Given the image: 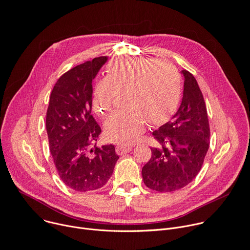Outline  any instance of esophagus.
<instances>
[{
	"label": "esophagus",
	"instance_id": "34e87169",
	"mask_svg": "<svg viewBox=\"0 0 250 250\" xmlns=\"http://www.w3.org/2000/svg\"><path fill=\"white\" fill-rule=\"evenodd\" d=\"M132 151V146H123V145H120V146H116V153L117 155L119 156H123L129 152Z\"/></svg>",
	"mask_w": 250,
	"mask_h": 250
}]
</instances>
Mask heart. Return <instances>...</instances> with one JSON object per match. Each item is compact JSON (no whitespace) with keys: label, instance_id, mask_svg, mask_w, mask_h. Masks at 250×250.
Masks as SVG:
<instances>
[{"label":"heart","instance_id":"heart-1","mask_svg":"<svg viewBox=\"0 0 250 250\" xmlns=\"http://www.w3.org/2000/svg\"><path fill=\"white\" fill-rule=\"evenodd\" d=\"M106 77L96 80L92 105L99 115L113 109L123 95L124 109L105 122L107 138L121 145L134 142L144 123L160 126L175 112L180 99L181 81L177 69L167 61L117 58L106 67Z\"/></svg>","mask_w":250,"mask_h":250}]
</instances>
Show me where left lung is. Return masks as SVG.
I'll use <instances>...</instances> for the list:
<instances>
[{
    "label": "left lung",
    "instance_id": "1",
    "mask_svg": "<svg viewBox=\"0 0 250 250\" xmlns=\"http://www.w3.org/2000/svg\"><path fill=\"white\" fill-rule=\"evenodd\" d=\"M181 104L172 119L153 132L158 142L142 168L144 183L158 192L188 185L201 170L210 144V125L202 91L186 70Z\"/></svg>",
    "mask_w": 250,
    "mask_h": 250
}]
</instances>
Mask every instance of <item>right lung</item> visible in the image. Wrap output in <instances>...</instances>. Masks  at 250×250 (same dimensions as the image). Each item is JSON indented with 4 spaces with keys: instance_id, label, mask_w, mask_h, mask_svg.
I'll return each instance as SVG.
<instances>
[{
    "instance_id": "1",
    "label": "right lung",
    "mask_w": 250,
    "mask_h": 250,
    "mask_svg": "<svg viewBox=\"0 0 250 250\" xmlns=\"http://www.w3.org/2000/svg\"><path fill=\"white\" fill-rule=\"evenodd\" d=\"M105 56L86 61L56 82L46 113L49 149L61 180L69 188L87 192L102 188L119 159L113 145L91 147L102 129L91 114L92 80Z\"/></svg>"
}]
</instances>
